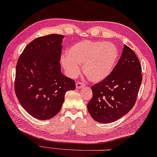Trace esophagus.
<instances>
[{
  "mask_svg": "<svg viewBox=\"0 0 157 157\" xmlns=\"http://www.w3.org/2000/svg\"><path fill=\"white\" fill-rule=\"evenodd\" d=\"M84 86H85V84H84L83 82L77 81L76 83V88L77 89H80V88H82V87H83Z\"/></svg>",
  "mask_w": 157,
  "mask_h": 157,
  "instance_id": "1",
  "label": "esophagus"
}]
</instances>
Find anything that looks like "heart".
Returning <instances> with one entry per match:
<instances>
[{
    "instance_id": "obj_1",
    "label": "heart",
    "mask_w": 157,
    "mask_h": 157,
    "mask_svg": "<svg viewBox=\"0 0 157 157\" xmlns=\"http://www.w3.org/2000/svg\"><path fill=\"white\" fill-rule=\"evenodd\" d=\"M119 50L114 45L102 41L83 40L69 48L67 56L61 57V64L71 77L76 76L83 65L89 80L100 82L109 76L117 64Z\"/></svg>"
}]
</instances>
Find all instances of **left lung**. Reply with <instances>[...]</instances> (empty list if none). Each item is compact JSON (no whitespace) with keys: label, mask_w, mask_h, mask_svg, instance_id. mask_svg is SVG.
I'll return each instance as SVG.
<instances>
[{"label":"left lung","mask_w":157,"mask_h":157,"mask_svg":"<svg viewBox=\"0 0 157 157\" xmlns=\"http://www.w3.org/2000/svg\"><path fill=\"white\" fill-rule=\"evenodd\" d=\"M137 55L126 45L110 75L91 87L93 97L87 108L99 123L115 121L126 115L137 100L143 75Z\"/></svg>","instance_id":"1"}]
</instances>
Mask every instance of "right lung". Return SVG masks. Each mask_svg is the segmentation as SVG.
<instances>
[{
	"label": "right lung",
	"mask_w": 157,
	"mask_h": 157,
	"mask_svg": "<svg viewBox=\"0 0 157 157\" xmlns=\"http://www.w3.org/2000/svg\"><path fill=\"white\" fill-rule=\"evenodd\" d=\"M64 36H40L26 45L16 66L14 91L26 112L39 120L54 117L61 109L67 91L75 81L61 72Z\"/></svg>",
	"instance_id": "obj_1"
}]
</instances>
